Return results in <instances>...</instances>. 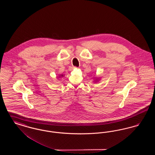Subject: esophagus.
I'll use <instances>...</instances> for the list:
<instances>
[{"label":"esophagus","instance_id":"obj_1","mask_svg":"<svg viewBox=\"0 0 155 155\" xmlns=\"http://www.w3.org/2000/svg\"><path fill=\"white\" fill-rule=\"evenodd\" d=\"M76 67H75V66L71 67H70V70H72V69H73V68H76Z\"/></svg>","mask_w":155,"mask_h":155}]
</instances>
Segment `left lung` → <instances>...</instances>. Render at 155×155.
Returning <instances> with one entry per match:
<instances>
[{
	"label": "left lung",
	"instance_id": "left-lung-1",
	"mask_svg": "<svg viewBox=\"0 0 155 155\" xmlns=\"http://www.w3.org/2000/svg\"><path fill=\"white\" fill-rule=\"evenodd\" d=\"M97 80H98L97 79H96V80H95V82H96V81H97Z\"/></svg>",
	"mask_w": 155,
	"mask_h": 155
}]
</instances>
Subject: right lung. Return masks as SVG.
<instances>
[{
  "instance_id": "right-lung-1",
  "label": "right lung",
  "mask_w": 155,
  "mask_h": 155,
  "mask_svg": "<svg viewBox=\"0 0 155 155\" xmlns=\"http://www.w3.org/2000/svg\"><path fill=\"white\" fill-rule=\"evenodd\" d=\"M63 76H64V75H63V74H61V75H59V77H60H60H63Z\"/></svg>"
}]
</instances>
